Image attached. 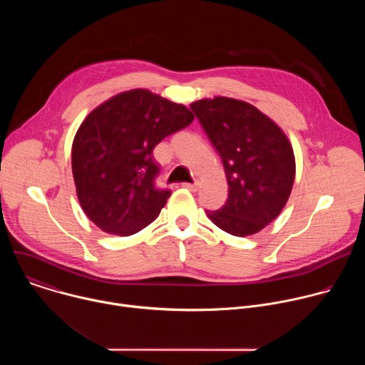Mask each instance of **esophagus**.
Returning <instances> with one entry per match:
<instances>
[{
    "mask_svg": "<svg viewBox=\"0 0 365 365\" xmlns=\"http://www.w3.org/2000/svg\"><path fill=\"white\" fill-rule=\"evenodd\" d=\"M182 186L186 187V189H189L190 192H196L197 187H199V183H197V182H195V183H182Z\"/></svg>",
    "mask_w": 365,
    "mask_h": 365,
    "instance_id": "esophagus-1",
    "label": "esophagus"
}]
</instances>
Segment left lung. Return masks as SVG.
<instances>
[{
  "label": "left lung",
  "instance_id": "8db88e82",
  "mask_svg": "<svg viewBox=\"0 0 365 365\" xmlns=\"http://www.w3.org/2000/svg\"><path fill=\"white\" fill-rule=\"evenodd\" d=\"M222 160L228 199L210 220L235 237L263 230L284 207L294 182L293 148L283 131L247 102L217 96L190 103Z\"/></svg>",
  "mask_w": 365,
  "mask_h": 365
}]
</instances>
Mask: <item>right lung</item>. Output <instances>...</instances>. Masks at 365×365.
Returning <instances> with one entry per match:
<instances>
[{"mask_svg": "<svg viewBox=\"0 0 365 365\" xmlns=\"http://www.w3.org/2000/svg\"><path fill=\"white\" fill-rule=\"evenodd\" d=\"M192 121L186 107L145 89L123 92L93 110L72 145V173L86 217L121 237L151 224L170 196L155 183L160 169L153 148Z\"/></svg>", "mask_w": 365, "mask_h": 365, "instance_id": "add662e5", "label": "right lung"}]
</instances>
